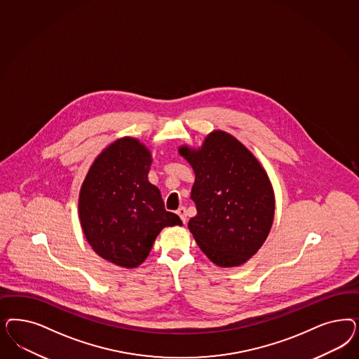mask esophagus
Returning a JSON list of instances; mask_svg holds the SVG:
<instances>
[{
    "instance_id": "esophagus-1",
    "label": "esophagus",
    "mask_w": 359,
    "mask_h": 359,
    "mask_svg": "<svg viewBox=\"0 0 359 359\" xmlns=\"http://www.w3.org/2000/svg\"><path fill=\"white\" fill-rule=\"evenodd\" d=\"M177 214H178V217L181 218V220L184 222V224L186 223V220H187V214H186V208H180L177 210Z\"/></svg>"
}]
</instances>
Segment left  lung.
I'll list each match as a JSON object with an SVG mask.
<instances>
[{
	"mask_svg": "<svg viewBox=\"0 0 359 359\" xmlns=\"http://www.w3.org/2000/svg\"><path fill=\"white\" fill-rule=\"evenodd\" d=\"M178 153L196 174L190 198L197 215L189 220L202 252L222 268L239 266L266 242L275 217V193L263 165L224 130H212L199 148Z\"/></svg>",
	"mask_w": 359,
	"mask_h": 359,
	"instance_id": "1",
	"label": "left lung"
}]
</instances>
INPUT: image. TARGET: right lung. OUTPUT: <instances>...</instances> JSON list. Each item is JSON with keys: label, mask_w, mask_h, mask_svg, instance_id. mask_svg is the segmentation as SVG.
Masks as SVG:
<instances>
[{"label": "right lung", "mask_w": 359, "mask_h": 359, "mask_svg": "<svg viewBox=\"0 0 359 359\" xmlns=\"http://www.w3.org/2000/svg\"><path fill=\"white\" fill-rule=\"evenodd\" d=\"M151 153L135 137L109 144L93 162L79 193L81 230L107 262L136 268L145 262L157 235L182 220L165 210L161 193L148 180Z\"/></svg>", "instance_id": "obj_1"}]
</instances>
